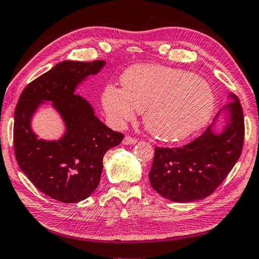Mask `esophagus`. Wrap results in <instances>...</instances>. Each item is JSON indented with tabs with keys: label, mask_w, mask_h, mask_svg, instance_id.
Masks as SVG:
<instances>
[{
	"label": "esophagus",
	"mask_w": 259,
	"mask_h": 259,
	"mask_svg": "<svg viewBox=\"0 0 259 259\" xmlns=\"http://www.w3.org/2000/svg\"><path fill=\"white\" fill-rule=\"evenodd\" d=\"M136 143H137V139L131 137V136H125L123 139L124 145H133V144H136Z\"/></svg>",
	"instance_id": "1"
}]
</instances>
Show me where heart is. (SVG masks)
Wrapping results in <instances>:
<instances>
[{"instance_id": "b5f03b06", "label": "heart", "mask_w": 259, "mask_h": 259, "mask_svg": "<svg viewBox=\"0 0 259 259\" xmlns=\"http://www.w3.org/2000/svg\"><path fill=\"white\" fill-rule=\"evenodd\" d=\"M122 88L105 87L102 102L117 124L144 112L147 130L156 138L178 142L198 133L211 117L216 98L199 75L159 65H137L122 75Z\"/></svg>"}]
</instances>
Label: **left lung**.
Here are the masks:
<instances>
[{
	"label": "left lung",
	"instance_id": "1",
	"mask_svg": "<svg viewBox=\"0 0 259 259\" xmlns=\"http://www.w3.org/2000/svg\"><path fill=\"white\" fill-rule=\"evenodd\" d=\"M231 97L234 102L226 106L230 117L221 134L214 133L211 124L182 147H155L148 176L152 187L163 198L174 202L207 198L238 162L244 140V119L240 100L234 95Z\"/></svg>",
	"mask_w": 259,
	"mask_h": 259
}]
</instances>
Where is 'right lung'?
Returning <instances> with one entry per match:
<instances>
[{
    "label": "right lung",
    "mask_w": 259,
    "mask_h": 259,
    "mask_svg": "<svg viewBox=\"0 0 259 259\" xmlns=\"http://www.w3.org/2000/svg\"><path fill=\"white\" fill-rule=\"evenodd\" d=\"M104 60H65L32 81L15 109L14 146L20 169L42 193L64 203L87 199L97 188L103 157L124 135L109 129L76 87L104 67ZM43 101H52L67 125L58 141L37 140L30 120Z\"/></svg>",
    "instance_id": "obj_1"
}]
</instances>
